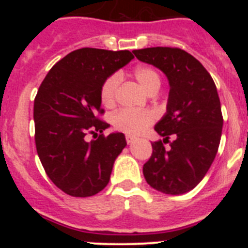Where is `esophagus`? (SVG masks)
<instances>
[{
  "label": "esophagus",
  "instance_id": "34e87169",
  "mask_svg": "<svg viewBox=\"0 0 248 248\" xmlns=\"http://www.w3.org/2000/svg\"><path fill=\"white\" fill-rule=\"evenodd\" d=\"M126 143L128 144H131V143H134L135 140H137V138L135 137H133V135H126Z\"/></svg>",
  "mask_w": 248,
  "mask_h": 248
}]
</instances>
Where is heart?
<instances>
[{
  "mask_svg": "<svg viewBox=\"0 0 248 248\" xmlns=\"http://www.w3.org/2000/svg\"><path fill=\"white\" fill-rule=\"evenodd\" d=\"M134 77L140 87L146 92H157L161 80L154 68L148 65H140L135 68ZM120 83L119 74H113L105 79L100 88V99L105 107H111L115 103L117 91ZM155 115L150 110L135 111V110H120L111 117V124L117 130L126 134H139L144 129L148 128L154 122Z\"/></svg>",
  "mask_w": 248,
  "mask_h": 248,
  "instance_id": "heart-1",
  "label": "heart"
}]
</instances>
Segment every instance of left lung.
<instances>
[{"instance_id": "left-lung-1", "label": "left lung", "mask_w": 248, "mask_h": 248, "mask_svg": "<svg viewBox=\"0 0 248 248\" xmlns=\"http://www.w3.org/2000/svg\"><path fill=\"white\" fill-rule=\"evenodd\" d=\"M133 53L163 72L170 85L166 113L154 128L163 140L151 143L144 177L164 194L189 192L209 171L220 145L223 119L216 85L198 59L180 48H144Z\"/></svg>"}]
</instances>
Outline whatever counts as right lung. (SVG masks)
Returning a JSON list of instances; mask_svg holds the SVG:
<instances>
[{"instance_id":"obj_1","label":"right lung","mask_w":248,"mask_h":248,"mask_svg":"<svg viewBox=\"0 0 248 248\" xmlns=\"http://www.w3.org/2000/svg\"><path fill=\"white\" fill-rule=\"evenodd\" d=\"M133 58L129 50H73L52 67L37 92V153L48 177L65 194L93 196L110 180L114 161L126 140L118 131L108 137L102 134L110 125L97 118L103 113L100 88ZM88 134L98 138L88 143Z\"/></svg>"}]
</instances>
